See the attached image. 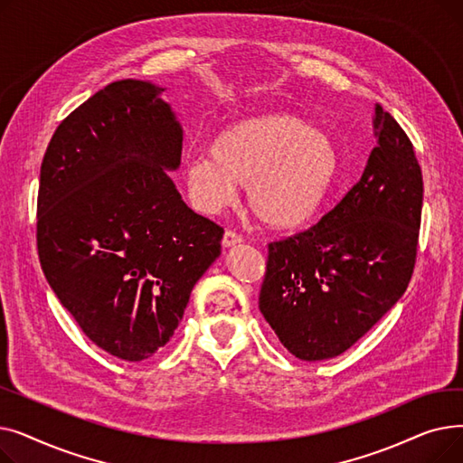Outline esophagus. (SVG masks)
<instances>
[{
  "label": "esophagus",
  "mask_w": 463,
  "mask_h": 463,
  "mask_svg": "<svg viewBox=\"0 0 463 463\" xmlns=\"http://www.w3.org/2000/svg\"><path fill=\"white\" fill-rule=\"evenodd\" d=\"M241 241H244V238H241L240 234H236V232H232V231H227L225 234H223V240H222V246L223 248H234V246H240Z\"/></svg>",
  "instance_id": "esophagus-1"
}]
</instances>
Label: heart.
<instances>
[{
    "mask_svg": "<svg viewBox=\"0 0 463 463\" xmlns=\"http://www.w3.org/2000/svg\"><path fill=\"white\" fill-rule=\"evenodd\" d=\"M337 156L326 135L306 119L272 112L229 126L208 156L189 157L184 178L193 206L219 213L246 184L250 210L274 229L304 225L321 206L335 176Z\"/></svg>",
    "mask_w": 463,
    "mask_h": 463,
    "instance_id": "obj_1",
    "label": "heart"
}]
</instances>
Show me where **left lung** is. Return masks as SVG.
Here are the masks:
<instances>
[{
	"label": "left lung",
	"mask_w": 463,
	"mask_h": 463,
	"mask_svg": "<svg viewBox=\"0 0 463 463\" xmlns=\"http://www.w3.org/2000/svg\"><path fill=\"white\" fill-rule=\"evenodd\" d=\"M360 180L317 225L269 246L259 309L306 362L345 353L405 293L415 269L422 173L398 121L373 107Z\"/></svg>",
	"instance_id": "left-lung-1"
}]
</instances>
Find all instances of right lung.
Returning <instances> with one entry per match:
<instances>
[{
    "label": "right lung",
    "mask_w": 463,
    "mask_h": 463,
    "mask_svg": "<svg viewBox=\"0 0 463 463\" xmlns=\"http://www.w3.org/2000/svg\"><path fill=\"white\" fill-rule=\"evenodd\" d=\"M163 91L148 80L109 84L61 121L41 165L44 278L91 342L128 362L165 347L222 255L223 229L168 176L184 129Z\"/></svg>",
    "instance_id": "add662e5"
}]
</instances>
